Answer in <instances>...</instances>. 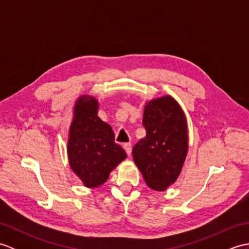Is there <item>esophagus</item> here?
<instances>
[{
  "label": "esophagus",
  "instance_id": "esophagus-1",
  "mask_svg": "<svg viewBox=\"0 0 249 249\" xmlns=\"http://www.w3.org/2000/svg\"><path fill=\"white\" fill-rule=\"evenodd\" d=\"M123 147H124V150L126 152V154L130 156V154H131V144L130 143H124Z\"/></svg>",
  "mask_w": 249,
  "mask_h": 249
}]
</instances>
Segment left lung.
<instances>
[{"label":"left lung","instance_id":"8db88e82","mask_svg":"<svg viewBox=\"0 0 249 249\" xmlns=\"http://www.w3.org/2000/svg\"><path fill=\"white\" fill-rule=\"evenodd\" d=\"M142 124L146 136L134 146V161L147 186L163 192L177 182L186 160V115L176 99L163 95L145 103Z\"/></svg>","mask_w":249,"mask_h":249}]
</instances>
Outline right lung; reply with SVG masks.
Returning <instances> with one entry per match:
<instances>
[{"label":"right lung","instance_id":"1","mask_svg":"<svg viewBox=\"0 0 249 249\" xmlns=\"http://www.w3.org/2000/svg\"><path fill=\"white\" fill-rule=\"evenodd\" d=\"M98 108V100L92 95L79 96L73 105L68 131V162L88 188L102 186L111 171L127 157L114 142L111 126L97 115Z\"/></svg>","mask_w":249,"mask_h":249}]
</instances>
